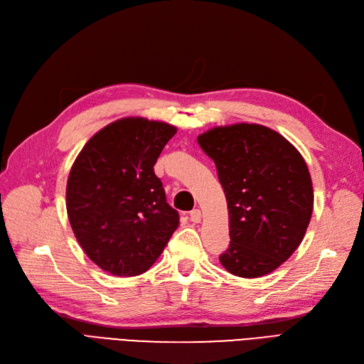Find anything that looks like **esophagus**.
<instances>
[{"instance_id":"1","label":"esophagus","mask_w":364,"mask_h":364,"mask_svg":"<svg viewBox=\"0 0 364 364\" xmlns=\"http://www.w3.org/2000/svg\"><path fill=\"white\" fill-rule=\"evenodd\" d=\"M190 220L193 223H200V220H202V211L200 209H193V211L190 213Z\"/></svg>"}]
</instances>
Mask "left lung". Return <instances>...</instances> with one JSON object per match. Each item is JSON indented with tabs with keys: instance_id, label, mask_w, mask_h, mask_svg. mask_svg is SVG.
<instances>
[{
	"instance_id": "left-lung-1",
	"label": "left lung",
	"mask_w": 364,
	"mask_h": 364,
	"mask_svg": "<svg viewBox=\"0 0 364 364\" xmlns=\"http://www.w3.org/2000/svg\"><path fill=\"white\" fill-rule=\"evenodd\" d=\"M215 164L229 211V247L220 262L241 278L278 269L301 245L313 213V185L301 153L259 124L214 127L197 138Z\"/></svg>"
}]
</instances>
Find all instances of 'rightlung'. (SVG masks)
Wrapping results in <instances>:
<instances>
[{
    "label": "right lung",
    "mask_w": 364,
    "mask_h": 364,
    "mask_svg": "<svg viewBox=\"0 0 364 364\" xmlns=\"http://www.w3.org/2000/svg\"><path fill=\"white\" fill-rule=\"evenodd\" d=\"M176 127L123 118L86 142L70 171L67 211L74 235L98 267L114 277L149 270L179 226L155 174Z\"/></svg>",
    "instance_id": "add662e5"
}]
</instances>
